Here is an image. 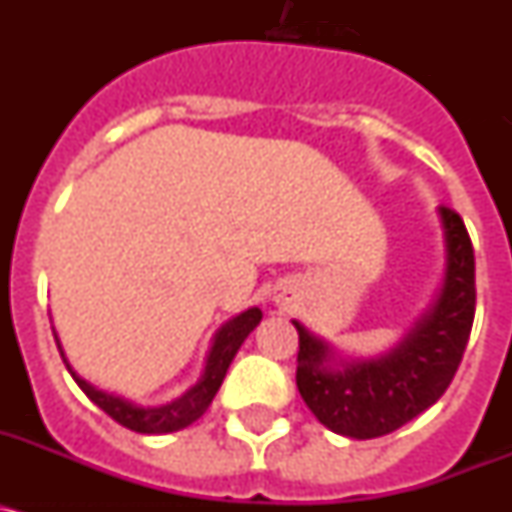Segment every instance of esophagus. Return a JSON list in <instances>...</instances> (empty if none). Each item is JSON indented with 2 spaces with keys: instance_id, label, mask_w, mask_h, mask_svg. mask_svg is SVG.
Returning <instances> with one entry per match:
<instances>
[{
  "instance_id": "34e87169",
  "label": "esophagus",
  "mask_w": 512,
  "mask_h": 512,
  "mask_svg": "<svg viewBox=\"0 0 512 512\" xmlns=\"http://www.w3.org/2000/svg\"><path fill=\"white\" fill-rule=\"evenodd\" d=\"M274 300H277V302H282V300H284V292H279V295L274 297Z\"/></svg>"
}]
</instances>
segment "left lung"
<instances>
[{"label": "left lung", "instance_id": "obj_1", "mask_svg": "<svg viewBox=\"0 0 512 512\" xmlns=\"http://www.w3.org/2000/svg\"><path fill=\"white\" fill-rule=\"evenodd\" d=\"M446 274L433 305L387 354L343 359L328 341L300 333L297 390L312 415L338 436L377 438L428 410L454 379L474 323V248L464 220L438 207Z\"/></svg>", "mask_w": 512, "mask_h": 512}]
</instances>
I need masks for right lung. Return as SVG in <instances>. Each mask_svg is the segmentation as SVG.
Here are the masks:
<instances>
[{"label":"right lung","instance_id":"obj_1","mask_svg":"<svg viewBox=\"0 0 512 512\" xmlns=\"http://www.w3.org/2000/svg\"><path fill=\"white\" fill-rule=\"evenodd\" d=\"M261 315H264V312H261L259 307H248L246 312H241V315H235L233 320H228L223 328L217 330L215 338H212L210 354H207L205 372H202L200 382L194 384V387H189V390L184 392L182 397H176L174 402H166V405H158V408H140V405L125 400V397L97 390L94 384H89L87 379H81L79 374L71 369L69 359L63 354L61 341H58L56 333H53V336H56L58 351H61L66 369H69L74 382L79 384L81 390H84V395H87L97 408H102L112 420H117V423L130 428V431L156 433L158 436V433L182 431V428L192 425L197 418H202V413L210 408L212 397L220 390L225 374H228L230 361L235 359V354H238L241 343L248 338V333L261 323Z\"/></svg>","mask_w":512,"mask_h":512}]
</instances>
